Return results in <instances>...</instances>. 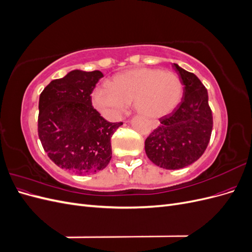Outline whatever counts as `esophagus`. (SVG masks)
<instances>
[{
	"label": "esophagus",
	"instance_id": "obj_1",
	"mask_svg": "<svg viewBox=\"0 0 252 252\" xmlns=\"http://www.w3.org/2000/svg\"><path fill=\"white\" fill-rule=\"evenodd\" d=\"M158 125V122H156V121L150 122V126H151L152 128H157Z\"/></svg>",
	"mask_w": 252,
	"mask_h": 252
}]
</instances>
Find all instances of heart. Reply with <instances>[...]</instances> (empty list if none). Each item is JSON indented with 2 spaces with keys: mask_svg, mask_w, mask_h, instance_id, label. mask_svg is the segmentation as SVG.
Segmentation results:
<instances>
[{
  "mask_svg": "<svg viewBox=\"0 0 252 252\" xmlns=\"http://www.w3.org/2000/svg\"><path fill=\"white\" fill-rule=\"evenodd\" d=\"M183 85L173 72L140 67L118 73L108 88L94 91V104L105 116L116 118L132 103L134 110L146 118H161L180 103Z\"/></svg>",
  "mask_w": 252,
  "mask_h": 252,
  "instance_id": "obj_1",
  "label": "heart"
}]
</instances>
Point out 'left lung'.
I'll list each match as a JSON object with an SVG mask.
<instances>
[{"instance_id":"obj_1","label":"left lung","mask_w":252,"mask_h":252,"mask_svg":"<svg viewBox=\"0 0 252 252\" xmlns=\"http://www.w3.org/2000/svg\"><path fill=\"white\" fill-rule=\"evenodd\" d=\"M172 67L184 85V95L171 113L159 119L158 127L145 141L150 161L169 170L184 168L202 157L213 126L207 89L194 73L178 64Z\"/></svg>"}]
</instances>
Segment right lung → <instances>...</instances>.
Returning a JSON list of instances; mask_svg holds the SVG:
<instances>
[{
    "instance_id": "add662e5",
    "label": "right lung",
    "mask_w": 252,
    "mask_h": 252,
    "mask_svg": "<svg viewBox=\"0 0 252 252\" xmlns=\"http://www.w3.org/2000/svg\"><path fill=\"white\" fill-rule=\"evenodd\" d=\"M103 77L98 70H72L40 94L37 133L60 168L89 174L110 162L111 136L123 123H110L93 107L90 94Z\"/></svg>"
}]
</instances>
